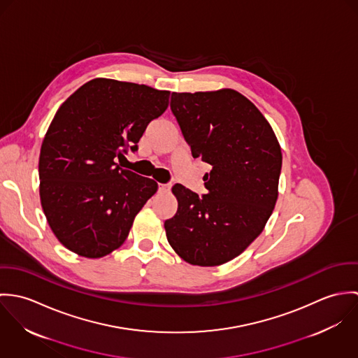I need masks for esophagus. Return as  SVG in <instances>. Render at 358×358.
I'll list each match as a JSON object with an SVG mask.
<instances>
[{
	"instance_id": "esophagus-1",
	"label": "esophagus",
	"mask_w": 358,
	"mask_h": 358,
	"mask_svg": "<svg viewBox=\"0 0 358 358\" xmlns=\"http://www.w3.org/2000/svg\"><path fill=\"white\" fill-rule=\"evenodd\" d=\"M169 189H171L169 185H159V186H158V190H159L161 193H168Z\"/></svg>"
}]
</instances>
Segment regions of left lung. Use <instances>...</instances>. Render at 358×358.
Returning <instances> with one entry per match:
<instances>
[{
  "instance_id": "obj_1",
  "label": "left lung",
  "mask_w": 358,
  "mask_h": 358,
  "mask_svg": "<svg viewBox=\"0 0 358 358\" xmlns=\"http://www.w3.org/2000/svg\"><path fill=\"white\" fill-rule=\"evenodd\" d=\"M171 110L193 157L212 169L203 197L172 187L178 210L164 223L166 238L187 263L220 266L243 254L273 213L281 148L259 108L234 90L173 92Z\"/></svg>"
}]
</instances>
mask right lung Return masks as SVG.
Instances as JSON below:
<instances>
[{
    "label": "right lung",
    "mask_w": 358,
    "mask_h": 358,
    "mask_svg": "<svg viewBox=\"0 0 358 358\" xmlns=\"http://www.w3.org/2000/svg\"><path fill=\"white\" fill-rule=\"evenodd\" d=\"M169 94L95 78L57 108L41 145L40 200L53 234L71 252L98 259L120 248L155 194L157 182L121 168L115 157L138 150Z\"/></svg>",
    "instance_id": "1"
}]
</instances>
